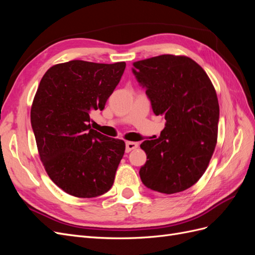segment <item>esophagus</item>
Here are the masks:
<instances>
[{"mask_svg":"<svg viewBox=\"0 0 255 255\" xmlns=\"http://www.w3.org/2000/svg\"><path fill=\"white\" fill-rule=\"evenodd\" d=\"M138 148V143L137 142H133V141H127L126 142V152H129L134 149Z\"/></svg>","mask_w":255,"mask_h":255,"instance_id":"34e87169","label":"esophagus"}]
</instances>
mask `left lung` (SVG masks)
Masks as SVG:
<instances>
[{"mask_svg": "<svg viewBox=\"0 0 255 255\" xmlns=\"http://www.w3.org/2000/svg\"><path fill=\"white\" fill-rule=\"evenodd\" d=\"M132 72L166 120L154 140H144L146 154L139 175L145 187L171 195L191 187L206 170L217 142L219 104L211 80L195 60L159 55L136 61Z\"/></svg>", "mask_w": 255, "mask_h": 255, "instance_id": "1", "label": "left lung"}]
</instances>
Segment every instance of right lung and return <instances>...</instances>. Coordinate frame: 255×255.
<instances>
[{"mask_svg": "<svg viewBox=\"0 0 255 255\" xmlns=\"http://www.w3.org/2000/svg\"><path fill=\"white\" fill-rule=\"evenodd\" d=\"M126 63L71 60L44 73L30 123L50 179L67 194L95 198L109 191L126 150L123 140L90 128V113L103 111Z\"/></svg>", "mask_w": 255, "mask_h": 255, "instance_id": "obj_1", "label": "right lung"}]
</instances>
